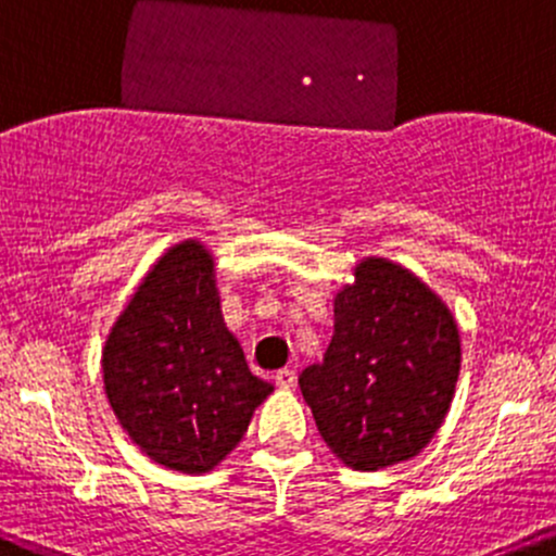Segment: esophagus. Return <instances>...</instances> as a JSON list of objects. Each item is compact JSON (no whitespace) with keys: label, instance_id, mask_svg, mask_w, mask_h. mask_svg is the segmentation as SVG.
Masks as SVG:
<instances>
[{"label":"esophagus","instance_id":"1","mask_svg":"<svg viewBox=\"0 0 556 556\" xmlns=\"http://www.w3.org/2000/svg\"><path fill=\"white\" fill-rule=\"evenodd\" d=\"M274 380H277L279 388H285V391H288V388L295 386V371L293 369H279L277 375H274Z\"/></svg>","mask_w":556,"mask_h":556}]
</instances>
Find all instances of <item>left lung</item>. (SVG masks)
<instances>
[{"instance_id": "1", "label": "left lung", "mask_w": 556, "mask_h": 556, "mask_svg": "<svg viewBox=\"0 0 556 556\" xmlns=\"http://www.w3.org/2000/svg\"><path fill=\"white\" fill-rule=\"evenodd\" d=\"M459 366L448 304L409 268L371 255L333 295V337L299 386L331 454L355 470H382L432 443Z\"/></svg>"}]
</instances>
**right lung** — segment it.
I'll list each match as a JSON object with an SVG mask.
<instances>
[{
    "instance_id": "right-lung-1",
    "label": "right lung",
    "mask_w": 556,
    "mask_h": 556,
    "mask_svg": "<svg viewBox=\"0 0 556 556\" xmlns=\"http://www.w3.org/2000/svg\"><path fill=\"white\" fill-rule=\"evenodd\" d=\"M102 382L129 440L168 470L212 472L241 443L274 386L225 326L203 241L168 247L135 288L105 337Z\"/></svg>"
}]
</instances>
